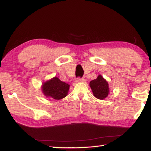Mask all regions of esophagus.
Returning <instances> with one entry per match:
<instances>
[{"label": "esophagus", "mask_w": 151, "mask_h": 151, "mask_svg": "<svg viewBox=\"0 0 151 151\" xmlns=\"http://www.w3.org/2000/svg\"><path fill=\"white\" fill-rule=\"evenodd\" d=\"M76 83H84L85 82V79L83 78H78L76 80Z\"/></svg>", "instance_id": "1"}]
</instances>
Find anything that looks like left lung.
<instances>
[{"instance_id": "8db88e82", "label": "left lung", "mask_w": 151, "mask_h": 151, "mask_svg": "<svg viewBox=\"0 0 151 151\" xmlns=\"http://www.w3.org/2000/svg\"><path fill=\"white\" fill-rule=\"evenodd\" d=\"M90 86L92 90L93 94L98 99L104 100L108 96L109 92V85L102 75H98L97 78L90 81Z\"/></svg>"}]
</instances>
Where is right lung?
Wrapping results in <instances>:
<instances>
[{
  "label": "right lung",
  "instance_id": "add662e5",
  "mask_svg": "<svg viewBox=\"0 0 151 151\" xmlns=\"http://www.w3.org/2000/svg\"><path fill=\"white\" fill-rule=\"evenodd\" d=\"M69 86V84L60 81L59 78L54 77L43 83L42 89L46 97L58 100L67 96Z\"/></svg>",
  "mask_w": 151,
  "mask_h": 151
}]
</instances>
